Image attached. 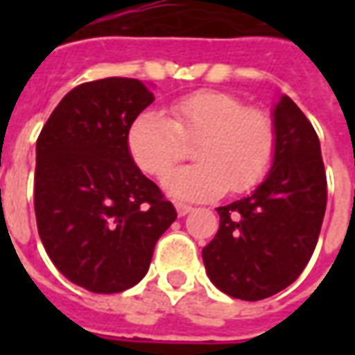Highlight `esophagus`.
Here are the masks:
<instances>
[{"instance_id": "obj_1", "label": "esophagus", "mask_w": 355, "mask_h": 355, "mask_svg": "<svg viewBox=\"0 0 355 355\" xmlns=\"http://www.w3.org/2000/svg\"><path fill=\"white\" fill-rule=\"evenodd\" d=\"M175 209H177L178 216H184V215H188L190 211H192V205L182 203V201H175Z\"/></svg>"}]
</instances>
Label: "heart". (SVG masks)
Wrapping results in <instances>:
<instances>
[{
  "label": "heart",
  "mask_w": 355,
  "mask_h": 355,
  "mask_svg": "<svg viewBox=\"0 0 355 355\" xmlns=\"http://www.w3.org/2000/svg\"><path fill=\"white\" fill-rule=\"evenodd\" d=\"M171 119L146 110L135 117L127 148L140 169L162 177L184 157L186 142H196L198 163L171 171L165 190L184 200H211L245 192L266 177L274 162L277 132L266 110L247 106L230 93L198 91L171 106Z\"/></svg>",
  "instance_id": "obj_1"
}]
</instances>
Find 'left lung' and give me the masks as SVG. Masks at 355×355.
<instances>
[{"instance_id":"obj_1","label":"left lung","mask_w":355,"mask_h":355,"mask_svg":"<svg viewBox=\"0 0 355 355\" xmlns=\"http://www.w3.org/2000/svg\"><path fill=\"white\" fill-rule=\"evenodd\" d=\"M274 165L251 196L218 207L220 226L203 247V264L218 289L262 300L302 274L327 205V177L318 132L289 96L274 108Z\"/></svg>"}]
</instances>
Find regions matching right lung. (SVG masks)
I'll use <instances>...</instances> for the list:
<instances>
[{
	"mask_svg": "<svg viewBox=\"0 0 355 355\" xmlns=\"http://www.w3.org/2000/svg\"><path fill=\"white\" fill-rule=\"evenodd\" d=\"M154 93L106 78L66 94L35 146L37 232L58 272L91 293H121L146 275L154 247L177 218L132 162L127 132Z\"/></svg>",
	"mask_w": 355,
	"mask_h": 355,
	"instance_id": "add662e5",
	"label": "right lung"
}]
</instances>
